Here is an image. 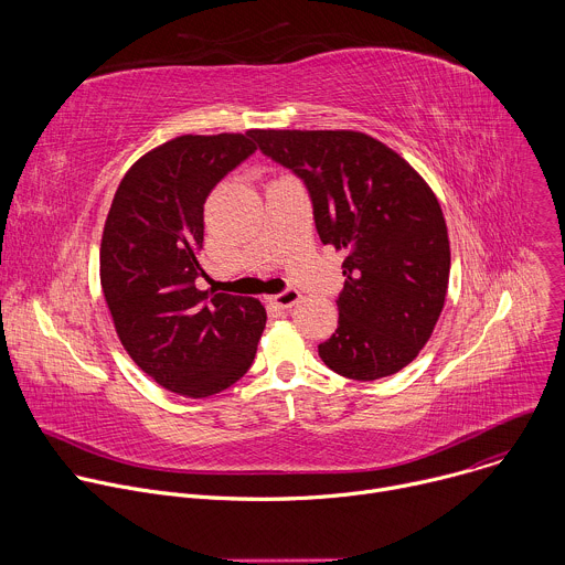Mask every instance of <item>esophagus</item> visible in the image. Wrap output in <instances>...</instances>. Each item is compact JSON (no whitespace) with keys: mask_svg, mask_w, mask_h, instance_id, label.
I'll return each mask as SVG.
<instances>
[{"mask_svg":"<svg viewBox=\"0 0 565 565\" xmlns=\"http://www.w3.org/2000/svg\"><path fill=\"white\" fill-rule=\"evenodd\" d=\"M299 299H301V292L295 290V288H286L284 292H279V295L273 297V301H275L279 308H292Z\"/></svg>","mask_w":565,"mask_h":565,"instance_id":"1","label":"esophagus"}]
</instances>
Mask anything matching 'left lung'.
<instances>
[{"mask_svg":"<svg viewBox=\"0 0 565 565\" xmlns=\"http://www.w3.org/2000/svg\"><path fill=\"white\" fill-rule=\"evenodd\" d=\"M259 149L295 172L312 201L324 246L347 250L338 331L324 364L377 380L416 360L434 333L449 284V236L425 179L362 131L257 129Z\"/></svg>","mask_w":565,"mask_h":565,"instance_id":"8db88e82","label":"left lung"}]
</instances>
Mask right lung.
Masks as SVG:
<instances>
[{"label": "right lung", "instance_id": "right-lung-1", "mask_svg": "<svg viewBox=\"0 0 565 565\" xmlns=\"http://www.w3.org/2000/svg\"><path fill=\"white\" fill-rule=\"evenodd\" d=\"M255 131L188 134L147 151L105 221L100 284L116 333L151 380L185 397L244 377L266 327L259 299L196 288L205 199L255 153Z\"/></svg>", "mask_w": 565, "mask_h": 565}]
</instances>
